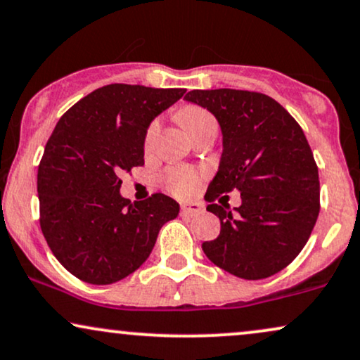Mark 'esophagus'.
I'll use <instances>...</instances> for the list:
<instances>
[{"label":"esophagus","mask_w":360,"mask_h":360,"mask_svg":"<svg viewBox=\"0 0 360 360\" xmlns=\"http://www.w3.org/2000/svg\"><path fill=\"white\" fill-rule=\"evenodd\" d=\"M202 212H204V209L201 204H198V202H189V204H183V206H181V216H184V217H195Z\"/></svg>","instance_id":"obj_1"}]
</instances>
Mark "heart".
Masks as SVG:
<instances>
[{
    "mask_svg": "<svg viewBox=\"0 0 360 360\" xmlns=\"http://www.w3.org/2000/svg\"><path fill=\"white\" fill-rule=\"evenodd\" d=\"M177 120H179V122L184 126V129L188 131L189 134H194L195 131H199L201 127L216 122L211 112L206 111L204 108L193 106V104H191V106L181 108L179 111H177ZM156 122H153V124L148 127L146 139H144L146 141V146L153 143L154 134H156ZM198 174H195L193 169L184 166L171 167V169H167L165 174V183L167 186V189L176 195L193 194L195 186H198Z\"/></svg>",
    "mask_w": 360,
    "mask_h": 360,
    "instance_id": "1",
    "label": "heart"
}]
</instances>
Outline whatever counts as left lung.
Segmentation results:
<instances>
[{
    "label": "left lung",
    "instance_id": "obj_1",
    "mask_svg": "<svg viewBox=\"0 0 360 360\" xmlns=\"http://www.w3.org/2000/svg\"><path fill=\"white\" fill-rule=\"evenodd\" d=\"M184 99L212 112L222 133L219 169L206 193L221 233L202 243L204 254L240 279L274 276L302 251L319 216V172L304 131L262 93L193 89ZM233 188L239 208L215 204Z\"/></svg>",
    "mask_w": 360,
    "mask_h": 360
}]
</instances>
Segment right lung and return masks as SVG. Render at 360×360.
<instances>
[{
  "label": "right lung",
  "instance_id": "right-lung-1",
  "mask_svg": "<svg viewBox=\"0 0 360 360\" xmlns=\"http://www.w3.org/2000/svg\"><path fill=\"white\" fill-rule=\"evenodd\" d=\"M186 89L108 84L63 115L38 167L39 224L54 257L88 284H112L143 266L167 221L169 195L122 198L120 174L144 165L154 117Z\"/></svg>",
  "mask_w": 360,
  "mask_h": 360
}]
</instances>
